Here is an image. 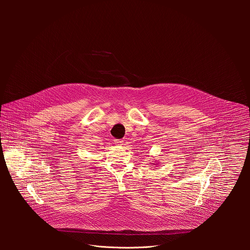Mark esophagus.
<instances>
[{"instance_id": "34e87169", "label": "esophagus", "mask_w": 250, "mask_h": 250, "mask_svg": "<svg viewBox=\"0 0 250 250\" xmlns=\"http://www.w3.org/2000/svg\"><path fill=\"white\" fill-rule=\"evenodd\" d=\"M114 143H115L116 145H118V146H121V145H123L124 142H123L122 140H114Z\"/></svg>"}]
</instances>
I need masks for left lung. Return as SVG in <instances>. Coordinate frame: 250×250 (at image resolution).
Masks as SVG:
<instances>
[{
	"mask_svg": "<svg viewBox=\"0 0 250 250\" xmlns=\"http://www.w3.org/2000/svg\"><path fill=\"white\" fill-rule=\"evenodd\" d=\"M153 165H156V164H153Z\"/></svg>",
	"mask_w": 250,
	"mask_h": 250,
	"instance_id": "left-lung-1",
	"label": "left lung"
}]
</instances>
